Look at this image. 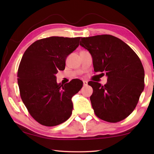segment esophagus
Listing matches in <instances>:
<instances>
[{
  "instance_id": "1",
  "label": "esophagus",
  "mask_w": 154,
  "mask_h": 154,
  "mask_svg": "<svg viewBox=\"0 0 154 154\" xmlns=\"http://www.w3.org/2000/svg\"><path fill=\"white\" fill-rule=\"evenodd\" d=\"M83 85L84 86H86V85H87V84H88V82L87 81H85V80H84V81H83Z\"/></svg>"
}]
</instances>
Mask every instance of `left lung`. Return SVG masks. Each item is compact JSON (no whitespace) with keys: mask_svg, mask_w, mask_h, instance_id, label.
Returning a JSON list of instances; mask_svg holds the SVG:
<instances>
[{"mask_svg":"<svg viewBox=\"0 0 154 154\" xmlns=\"http://www.w3.org/2000/svg\"><path fill=\"white\" fill-rule=\"evenodd\" d=\"M81 40L80 45L92 55L94 72L108 77L104 85L89 83L93 89L90 100L96 116L112 123L125 119L135 109L144 89V69L139 57L125 42L111 35Z\"/></svg>","mask_w":154,"mask_h":154,"instance_id":"8db88e82","label":"left lung"}]
</instances>
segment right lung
Listing matches in <instances>:
<instances>
[{
	"label": "right lung",
	"instance_id": "obj_1",
	"mask_svg": "<svg viewBox=\"0 0 154 154\" xmlns=\"http://www.w3.org/2000/svg\"><path fill=\"white\" fill-rule=\"evenodd\" d=\"M80 37L51 36L38 40L25 51L18 69L20 97L32 118L45 126L65 122L72 114L71 99L83 87L79 79L57 83L68 55L79 46Z\"/></svg>",
	"mask_w": 154,
	"mask_h": 154
}]
</instances>
